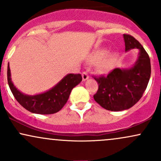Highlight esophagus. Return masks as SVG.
I'll return each instance as SVG.
<instances>
[{"mask_svg":"<svg viewBox=\"0 0 161 161\" xmlns=\"http://www.w3.org/2000/svg\"><path fill=\"white\" fill-rule=\"evenodd\" d=\"M82 79L83 81H86L89 78V75H88V73H87V72H83L82 73Z\"/></svg>","mask_w":161,"mask_h":161,"instance_id":"esophagus-1","label":"esophagus"}]
</instances>
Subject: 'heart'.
Wrapping results in <instances>:
<instances>
[{"label": "heart", "mask_w": 161, "mask_h": 161, "mask_svg": "<svg viewBox=\"0 0 161 161\" xmlns=\"http://www.w3.org/2000/svg\"><path fill=\"white\" fill-rule=\"evenodd\" d=\"M104 55L105 51H101V52L95 53L92 58V61H98ZM113 64H114V59L111 58V57H108V58H105L104 60H103L100 63L98 68L101 71L107 72L111 69Z\"/></svg>", "instance_id": "heart-1"}]
</instances>
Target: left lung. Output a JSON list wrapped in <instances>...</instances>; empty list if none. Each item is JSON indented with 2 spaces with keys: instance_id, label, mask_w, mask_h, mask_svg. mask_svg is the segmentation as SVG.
Segmentation results:
<instances>
[{
  "instance_id": "8db88e82",
  "label": "left lung",
  "mask_w": 161,
  "mask_h": 161,
  "mask_svg": "<svg viewBox=\"0 0 161 161\" xmlns=\"http://www.w3.org/2000/svg\"><path fill=\"white\" fill-rule=\"evenodd\" d=\"M125 51L139 50L137 61L129 69L116 68L108 75L94 77L98 89L94 99L103 108L121 111L132 108L141 99L151 77V61L147 53L134 37L123 34Z\"/></svg>"
}]
</instances>
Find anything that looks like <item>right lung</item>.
I'll return each mask as SVG.
<instances>
[{
  "label": "right lung",
  "mask_w": 161,
  "mask_h": 161,
  "mask_svg": "<svg viewBox=\"0 0 161 161\" xmlns=\"http://www.w3.org/2000/svg\"><path fill=\"white\" fill-rule=\"evenodd\" d=\"M10 76L8 64L7 82L14 97L24 108L38 114H52L60 111L67 102L72 89L82 80L81 74L70 73L47 92L36 95H27L14 86Z\"/></svg>",
  "instance_id": "add662e5"
}]
</instances>
